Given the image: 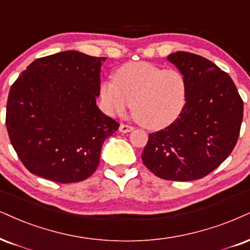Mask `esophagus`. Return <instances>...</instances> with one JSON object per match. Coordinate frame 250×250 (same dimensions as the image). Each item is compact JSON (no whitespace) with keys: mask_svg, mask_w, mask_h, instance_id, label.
<instances>
[{"mask_svg":"<svg viewBox=\"0 0 250 250\" xmlns=\"http://www.w3.org/2000/svg\"><path fill=\"white\" fill-rule=\"evenodd\" d=\"M133 126H130V125H126V124H120L119 126V131L122 132V133H127V132H131L133 131Z\"/></svg>","mask_w":250,"mask_h":250,"instance_id":"esophagus-1","label":"esophagus"}]
</instances>
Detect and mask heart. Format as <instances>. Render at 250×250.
I'll return each mask as SVG.
<instances>
[{
	"mask_svg": "<svg viewBox=\"0 0 250 250\" xmlns=\"http://www.w3.org/2000/svg\"><path fill=\"white\" fill-rule=\"evenodd\" d=\"M107 115H122L132 103L134 119L149 130H159L178 118L187 103L188 82L177 69H163L149 62H128L105 79L100 88Z\"/></svg>",
	"mask_w": 250,
	"mask_h": 250,
	"instance_id": "1",
	"label": "heart"
}]
</instances>
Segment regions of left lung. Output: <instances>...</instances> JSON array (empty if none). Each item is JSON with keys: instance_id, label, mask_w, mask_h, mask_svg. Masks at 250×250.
<instances>
[{"instance_id": "obj_1", "label": "left lung", "mask_w": 250, "mask_h": 250, "mask_svg": "<svg viewBox=\"0 0 250 250\" xmlns=\"http://www.w3.org/2000/svg\"><path fill=\"white\" fill-rule=\"evenodd\" d=\"M168 60L186 76L187 103L174 123L149 134L141 159L162 180H199L235 147L243 101L230 76L212 61L182 51L168 55Z\"/></svg>"}]
</instances>
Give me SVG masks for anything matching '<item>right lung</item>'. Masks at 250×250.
<instances>
[{"label":"right lung","instance_id":"add662e5","mask_svg":"<svg viewBox=\"0 0 250 250\" xmlns=\"http://www.w3.org/2000/svg\"><path fill=\"white\" fill-rule=\"evenodd\" d=\"M106 58L66 51L39 58L12 83L5 125L27 170L58 183L87 180L119 124L96 105Z\"/></svg>","mask_w":250,"mask_h":250}]
</instances>
